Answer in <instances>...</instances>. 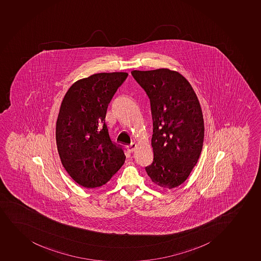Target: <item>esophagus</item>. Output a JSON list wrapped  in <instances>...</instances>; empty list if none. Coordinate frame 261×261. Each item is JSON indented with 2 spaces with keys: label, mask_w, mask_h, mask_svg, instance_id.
Listing matches in <instances>:
<instances>
[{
  "label": "esophagus",
  "mask_w": 261,
  "mask_h": 261,
  "mask_svg": "<svg viewBox=\"0 0 261 261\" xmlns=\"http://www.w3.org/2000/svg\"><path fill=\"white\" fill-rule=\"evenodd\" d=\"M137 148V143H132L129 145L127 146V149L129 152H133V151Z\"/></svg>",
  "instance_id": "esophagus-1"
}]
</instances>
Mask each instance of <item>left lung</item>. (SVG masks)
<instances>
[{"mask_svg": "<svg viewBox=\"0 0 261 261\" xmlns=\"http://www.w3.org/2000/svg\"><path fill=\"white\" fill-rule=\"evenodd\" d=\"M150 99L153 118V163L145 168L158 187L173 189L183 184L203 148V113L192 85L169 69L132 70Z\"/></svg>", "mask_w": 261, "mask_h": 261, "instance_id": "8db88e82", "label": "left lung"}]
</instances>
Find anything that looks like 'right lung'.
Returning a JSON list of instances; mask_svg holds the SVG:
<instances>
[{
	"label": "right lung",
	"mask_w": 261,
	"mask_h": 261,
	"mask_svg": "<svg viewBox=\"0 0 261 261\" xmlns=\"http://www.w3.org/2000/svg\"><path fill=\"white\" fill-rule=\"evenodd\" d=\"M126 72L98 73L78 80L64 95L56 124L61 162L77 184L101 187L125 161L124 149L111 140L105 121Z\"/></svg>",
	"instance_id": "obj_1"
}]
</instances>
